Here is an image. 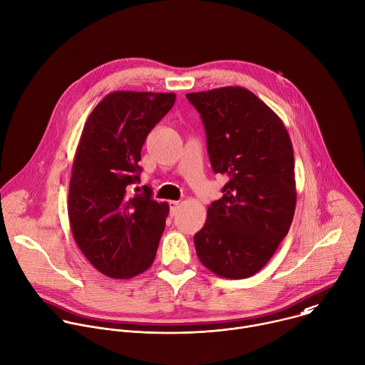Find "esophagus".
I'll use <instances>...</instances> for the list:
<instances>
[{
    "instance_id": "esophagus-1",
    "label": "esophagus",
    "mask_w": 365,
    "mask_h": 365,
    "mask_svg": "<svg viewBox=\"0 0 365 365\" xmlns=\"http://www.w3.org/2000/svg\"><path fill=\"white\" fill-rule=\"evenodd\" d=\"M178 208H180V201H175V200L170 201V214H171V217H174L177 214Z\"/></svg>"
}]
</instances>
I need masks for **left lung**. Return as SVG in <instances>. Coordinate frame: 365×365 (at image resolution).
<instances>
[{"label": "left lung", "mask_w": 365, "mask_h": 365, "mask_svg": "<svg viewBox=\"0 0 365 365\" xmlns=\"http://www.w3.org/2000/svg\"><path fill=\"white\" fill-rule=\"evenodd\" d=\"M187 98L201 114L214 173L230 177L194 235L197 255L218 277L248 278L271 259L294 218L291 138L281 118L244 87Z\"/></svg>", "instance_id": "left-lung-1"}]
</instances>
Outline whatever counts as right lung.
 I'll return each mask as SVG.
<instances>
[{"instance_id":"add662e5","label":"right lung","mask_w":365,"mask_h":365,"mask_svg":"<svg viewBox=\"0 0 365 365\" xmlns=\"http://www.w3.org/2000/svg\"><path fill=\"white\" fill-rule=\"evenodd\" d=\"M174 93L113 91L91 111L74 155L68 220L86 258L104 275L128 279L154 262L167 202L130 197L148 133L173 108Z\"/></svg>"}]
</instances>
